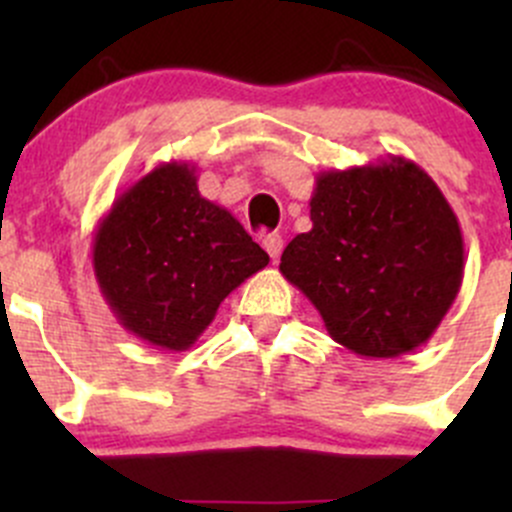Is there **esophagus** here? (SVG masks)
<instances>
[{
  "instance_id": "1",
  "label": "esophagus",
  "mask_w": 512,
  "mask_h": 512,
  "mask_svg": "<svg viewBox=\"0 0 512 512\" xmlns=\"http://www.w3.org/2000/svg\"><path fill=\"white\" fill-rule=\"evenodd\" d=\"M262 247H265L267 255H270L272 260H277V257L282 255V247H285V240H282L280 232H267V235L262 237Z\"/></svg>"
}]
</instances>
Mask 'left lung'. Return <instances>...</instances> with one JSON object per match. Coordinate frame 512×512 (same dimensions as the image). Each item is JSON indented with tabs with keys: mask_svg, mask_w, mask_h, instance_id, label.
<instances>
[{
	"mask_svg": "<svg viewBox=\"0 0 512 512\" xmlns=\"http://www.w3.org/2000/svg\"><path fill=\"white\" fill-rule=\"evenodd\" d=\"M312 230L280 272L322 314L329 337L366 359L426 344L463 282V235L431 175L401 156L317 175Z\"/></svg>",
	"mask_w": 512,
	"mask_h": 512,
	"instance_id": "8db88e82",
	"label": "left lung"
}]
</instances>
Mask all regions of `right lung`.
I'll list each match as a JSON object with an SVG mask.
<instances>
[{"mask_svg":"<svg viewBox=\"0 0 512 512\" xmlns=\"http://www.w3.org/2000/svg\"><path fill=\"white\" fill-rule=\"evenodd\" d=\"M267 262L230 210L200 195L195 165L183 160L128 185L98 220L91 247L113 317L165 352L193 347L220 302Z\"/></svg>","mask_w":512,"mask_h":512,"instance_id":"add662e5","label":"right lung"}]
</instances>
